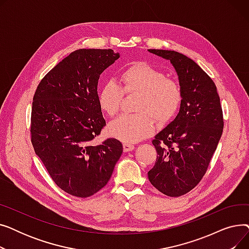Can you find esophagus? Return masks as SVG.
Wrapping results in <instances>:
<instances>
[{"mask_svg":"<svg viewBox=\"0 0 249 249\" xmlns=\"http://www.w3.org/2000/svg\"><path fill=\"white\" fill-rule=\"evenodd\" d=\"M134 148H135V146L133 144H130V143H124L123 144V149L125 152L132 151Z\"/></svg>","mask_w":249,"mask_h":249,"instance_id":"esophagus-1","label":"esophagus"}]
</instances>
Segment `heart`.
I'll list each match as a JSON object with an SVG mask.
<instances>
[{
    "instance_id": "obj_1",
    "label": "heart",
    "mask_w": 249,
    "mask_h": 249,
    "mask_svg": "<svg viewBox=\"0 0 249 249\" xmlns=\"http://www.w3.org/2000/svg\"><path fill=\"white\" fill-rule=\"evenodd\" d=\"M122 86L114 80L105 83L98 93L101 111L109 117L120 110L124 94H140L137 114H124L108 126L111 136L125 143H134L149 136L155 122L165 125L177 116L182 102L179 84L145 62L128 65L120 75Z\"/></svg>"
}]
</instances>
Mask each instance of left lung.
I'll return each mask as SVG.
<instances>
[{"label":"left lung","mask_w":249,"mask_h":249,"mask_svg":"<svg viewBox=\"0 0 249 249\" xmlns=\"http://www.w3.org/2000/svg\"><path fill=\"white\" fill-rule=\"evenodd\" d=\"M148 51L171 61L182 90L178 114L152 140L158 158L148 178L162 194L179 197L206 174L223 132V112L212 78L193 59L174 50Z\"/></svg>","instance_id":"8db88e82"}]
</instances>
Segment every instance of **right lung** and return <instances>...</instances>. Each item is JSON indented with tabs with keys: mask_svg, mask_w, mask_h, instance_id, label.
<instances>
[{
	"mask_svg": "<svg viewBox=\"0 0 249 249\" xmlns=\"http://www.w3.org/2000/svg\"><path fill=\"white\" fill-rule=\"evenodd\" d=\"M120 57L112 49H78L39 83L33 97L31 142L55 184L88 198L107 185L123 152L108 138L94 143L106 121L98 104L100 74Z\"/></svg>",
	"mask_w": 249,
	"mask_h": 249,
	"instance_id": "right-lung-1",
	"label": "right lung"
}]
</instances>
